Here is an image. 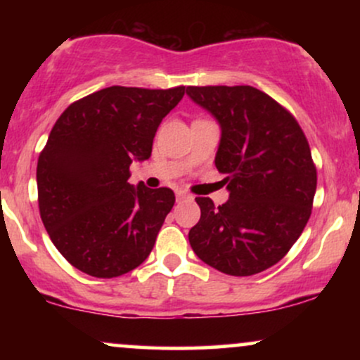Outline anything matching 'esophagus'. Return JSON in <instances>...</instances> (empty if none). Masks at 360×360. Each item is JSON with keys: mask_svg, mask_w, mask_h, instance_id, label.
Wrapping results in <instances>:
<instances>
[{"mask_svg": "<svg viewBox=\"0 0 360 360\" xmlns=\"http://www.w3.org/2000/svg\"><path fill=\"white\" fill-rule=\"evenodd\" d=\"M176 198H177V201H183V200H189V198H191V196H189V194L186 193V191H177L176 193Z\"/></svg>", "mask_w": 360, "mask_h": 360, "instance_id": "obj_1", "label": "esophagus"}]
</instances>
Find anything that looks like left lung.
<instances>
[{
  "instance_id": "left-lung-1",
  "label": "left lung",
  "mask_w": 360,
  "mask_h": 360,
  "mask_svg": "<svg viewBox=\"0 0 360 360\" xmlns=\"http://www.w3.org/2000/svg\"><path fill=\"white\" fill-rule=\"evenodd\" d=\"M198 106L220 125L214 166L229 200L214 208L196 198L201 218L189 243L205 264L230 276H252L278 264L311 214L316 169L295 117L252 86H189Z\"/></svg>"
}]
</instances>
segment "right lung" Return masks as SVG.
Returning <instances> with one entry per match:
<instances>
[{"label": "right lung", "mask_w": 360, "mask_h": 360, "mask_svg": "<svg viewBox=\"0 0 360 360\" xmlns=\"http://www.w3.org/2000/svg\"><path fill=\"white\" fill-rule=\"evenodd\" d=\"M184 86H111L72 103L53 125L37 164L45 230L69 264L93 278H118L154 249L172 189L128 183L130 164L152 154L160 122Z\"/></svg>", "instance_id": "obj_1"}]
</instances>
